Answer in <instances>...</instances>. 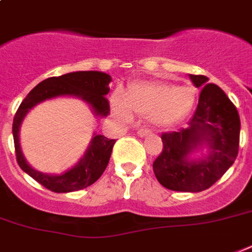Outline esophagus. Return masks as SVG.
<instances>
[{"label": "esophagus", "mask_w": 252, "mask_h": 252, "mask_svg": "<svg viewBox=\"0 0 252 252\" xmlns=\"http://www.w3.org/2000/svg\"><path fill=\"white\" fill-rule=\"evenodd\" d=\"M149 134H150L149 129H138L137 130L138 137H146V136H149Z\"/></svg>", "instance_id": "1"}]
</instances>
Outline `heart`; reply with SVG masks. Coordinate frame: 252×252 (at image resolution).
Here are the masks:
<instances>
[{"instance_id": "obj_1", "label": "heart", "mask_w": 252, "mask_h": 252, "mask_svg": "<svg viewBox=\"0 0 252 252\" xmlns=\"http://www.w3.org/2000/svg\"><path fill=\"white\" fill-rule=\"evenodd\" d=\"M195 90L187 85H172L165 81H136L126 95L116 91L111 96V108L116 118L129 122L133 114L148 118L158 128L178 124L191 111Z\"/></svg>"}]
</instances>
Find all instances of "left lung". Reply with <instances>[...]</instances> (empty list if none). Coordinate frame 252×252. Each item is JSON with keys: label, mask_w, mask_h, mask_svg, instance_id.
<instances>
[{"label": "left lung", "mask_w": 252, "mask_h": 252, "mask_svg": "<svg viewBox=\"0 0 252 252\" xmlns=\"http://www.w3.org/2000/svg\"><path fill=\"white\" fill-rule=\"evenodd\" d=\"M188 76L201 89L197 108L187 128L162 134L163 149L153 170L158 182L171 191L200 192L234 163L241 120L230 99L208 77Z\"/></svg>", "instance_id": "obj_1"}]
</instances>
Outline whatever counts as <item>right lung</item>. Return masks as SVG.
Returning a JSON list of instances; mask_svg holds the SVG:
<instances>
[{
    "label": "right lung",
    "mask_w": 252,
    "mask_h": 252,
    "mask_svg": "<svg viewBox=\"0 0 252 252\" xmlns=\"http://www.w3.org/2000/svg\"><path fill=\"white\" fill-rule=\"evenodd\" d=\"M110 74L98 70L72 72L59 77H51L41 81L30 91L21 103L13 122V137L17 153L18 165L26 174L39 182L41 186L57 193H66L84 189L100 178L110 161L112 148L116 140H110L103 134L94 132L84 156L76 165L59 174H48L36 170L30 165L22 152L21 126L33 107L41 102L55 98H77L90 107L96 118H106L110 114V104L106 95L110 91Z\"/></svg>",
    "instance_id": "add662e5"
}]
</instances>
